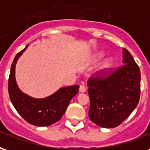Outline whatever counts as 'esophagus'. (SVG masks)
Here are the masks:
<instances>
[{
    "label": "esophagus",
    "mask_w": 150,
    "mask_h": 150,
    "mask_svg": "<svg viewBox=\"0 0 150 150\" xmlns=\"http://www.w3.org/2000/svg\"><path fill=\"white\" fill-rule=\"evenodd\" d=\"M79 91L82 92V93H83V92H85V91H86V88H85L84 86H83V85H80V86H79Z\"/></svg>",
    "instance_id": "esophagus-1"
}]
</instances>
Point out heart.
<instances>
[{"instance_id":"heart-1","label":"heart","mask_w":150,"mask_h":150,"mask_svg":"<svg viewBox=\"0 0 150 150\" xmlns=\"http://www.w3.org/2000/svg\"><path fill=\"white\" fill-rule=\"evenodd\" d=\"M105 57V54L102 51L97 52L91 59V62L93 64L98 63V62L101 61L102 59ZM114 65V61H113L112 58H106L103 62H101L100 65L99 66L97 71H96V75L100 77H104L105 75H107L111 70L113 67Z\"/></svg>"}]
</instances>
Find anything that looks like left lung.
I'll return each instance as SVG.
<instances>
[{
    "instance_id": "obj_1",
    "label": "left lung",
    "mask_w": 150,
    "mask_h": 150,
    "mask_svg": "<svg viewBox=\"0 0 150 150\" xmlns=\"http://www.w3.org/2000/svg\"><path fill=\"white\" fill-rule=\"evenodd\" d=\"M123 64L104 79L88 82L91 121L102 128H115L128 118L137 106L141 72L132 54L123 48Z\"/></svg>"
}]
</instances>
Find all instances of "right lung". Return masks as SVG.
<instances>
[{
  "label": "right lung",
  "mask_w": 150,
  "mask_h": 150,
  "mask_svg": "<svg viewBox=\"0 0 150 150\" xmlns=\"http://www.w3.org/2000/svg\"><path fill=\"white\" fill-rule=\"evenodd\" d=\"M27 46L15 56L8 79V94L12 104L20 116L35 126H49L62 118L70 101L79 91V85L59 88L55 92L44 98H34L25 94L18 86L15 69L19 58Z\"/></svg>",
  "instance_id": "1"
}]
</instances>
